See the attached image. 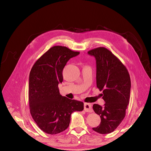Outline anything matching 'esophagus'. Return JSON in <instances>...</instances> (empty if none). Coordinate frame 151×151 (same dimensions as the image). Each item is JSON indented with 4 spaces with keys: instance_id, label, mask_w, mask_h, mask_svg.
I'll list each match as a JSON object with an SVG mask.
<instances>
[{
    "instance_id": "esophagus-1",
    "label": "esophagus",
    "mask_w": 151,
    "mask_h": 151,
    "mask_svg": "<svg viewBox=\"0 0 151 151\" xmlns=\"http://www.w3.org/2000/svg\"><path fill=\"white\" fill-rule=\"evenodd\" d=\"M84 111H85L86 112L92 113L93 111L92 105L90 104H84Z\"/></svg>"
}]
</instances>
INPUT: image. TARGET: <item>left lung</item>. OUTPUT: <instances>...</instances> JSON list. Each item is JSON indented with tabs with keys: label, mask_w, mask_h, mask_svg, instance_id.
<instances>
[{
	"label": "left lung",
	"mask_w": 151,
	"mask_h": 151,
	"mask_svg": "<svg viewBox=\"0 0 151 151\" xmlns=\"http://www.w3.org/2000/svg\"><path fill=\"white\" fill-rule=\"evenodd\" d=\"M88 53L96 60L97 87L103 91L104 106L93 104V109L101 122L93 130L100 134L113 132L123 121L129 103L131 81L129 71L117 57L104 47Z\"/></svg>",
	"instance_id": "left-lung-1"
}]
</instances>
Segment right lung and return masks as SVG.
I'll return each mask as SVG.
<instances>
[{
    "label": "right lung",
    "instance_id": "add662e5",
    "mask_svg": "<svg viewBox=\"0 0 151 151\" xmlns=\"http://www.w3.org/2000/svg\"><path fill=\"white\" fill-rule=\"evenodd\" d=\"M79 54L65 46H53L36 61L30 70V112L38 127L47 134L64 131L69 126L71 113L84 109L83 102L62 96L58 88L63 81L62 71L67 62Z\"/></svg>",
    "mask_w": 151,
    "mask_h": 151
}]
</instances>
